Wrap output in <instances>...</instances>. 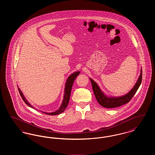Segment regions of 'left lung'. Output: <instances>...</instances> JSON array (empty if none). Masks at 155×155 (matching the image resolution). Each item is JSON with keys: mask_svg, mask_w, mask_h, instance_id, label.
Returning a JSON list of instances; mask_svg holds the SVG:
<instances>
[{"mask_svg": "<svg viewBox=\"0 0 155 155\" xmlns=\"http://www.w3.org/2000/svg\"><path fill=\"white\" fill-rule=\"evenodd\" d=\"M142 70L141 68L140 75L133 88L127 94L120 96H108L106 95L101 90V89L100 88L95 81L91 78H89V80H91L92 84L94 95L99 104L102 107L106 108H114L121 106L129 102V101L132 99V97L135 94L136 92L140 86L142 78Z\"/></svg>", "mask_w": 155, "mask_h": 155, "instance_id": "8db88e82", "label": "left lung"}]
</instances>
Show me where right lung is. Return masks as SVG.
<instances>
[{"instance_id":"1","label":"right lung","mask_w":155,"mask_h":155,"mask_svg":"<svg viewBox=\"0 0 155 155\" xmlns=\"http://www.w3.org/2000/svg\"><path fill=\"white\" fill-rule=\"evenodd\" d=\"M80 73V71H78L76 72H74L73 74H71L70 75H69V77L67 78L66 83H65V86H64V95H63V101L61 102V104L58 110L55 111H53V112H46V111H43L39 110L38 109H37V108H35V107H34L31 103L27 100V99L25 98V97L22 91L20 90V89L18 88V91L20 92V96H21L22 100L24 101V102L26 103L29 107L33 108L35 110L39 111H41L42 113H44V114H48V115H57L61 113L62 112H63L65 110L66 108L67 107V105L69 102V100H70V94H71V89L73 85L74 81L76 78V77L79 75Z\"/></svg>"}]
</instances>
